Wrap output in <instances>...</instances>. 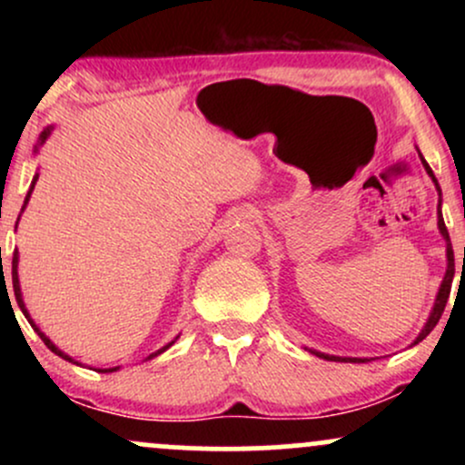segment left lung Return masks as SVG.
<instances>
[{"label":"left lung","mask_w":465,"mask_h":465,"mask_svg":"<svg viewBox=\"0 0 465 465\" xmlns=\"http://www.w3.org/2000/svg\"><path fill=\"white\" fill-rule=\"evenodd\" d=\"M420 157H421V154H420ZM421 163H424L426 173H429V177L433 179V183H435L437 192H440V212H437V227H440V233H441V236H444V240H446V260H448V266H446V275H444V280H441L440 292H437V297H435V306H433V311H430L429 322L424 323V328H421V332L418 334V339H415L413 343H411V345H418L421 339H426V336L430 334V330H433L435 325H437V322H440V319H441V312H444V308H446L448 295H450L452 277H455V253H452L450 236H448V229H446L444 216H441V190H440V183H437V179H435L433 170H430V165L426 163V159H424V157H421ZM312 354H317L319 359H325V361H336V362H367V361H370V359H350V356H332V354H323V351H314V350H312Z\"/></svg>","instance_id":"obj_1"}]
</instances>
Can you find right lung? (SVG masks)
Listing matches in <instances>:
<instances>
[{
  "instance_id": "add662e5",
  "label": "right lung",
  "mask_w": 465,
  "mask_h": 465,
  "mask_svg": "<svg viewBox=\"0 0 465 465\" xmlns=\"http://www.w3.org/2000/svg\"><path fill=\"white\" fill-rule=\"evenodd\" d=\"M50 133H52V126H47V129H44V133H41V135H39V143H36V146H35V153L39 151V146H41V143H45L47 137H50ZM36 179H39V174H35V179H32V185H30L28 194H25V201H24V207H21V212H24V210H25V205H28V201H30V194H32V190H35V183H36ZM19 216H21V214H19ZM17 223H19V218H17ZM17 264H19V253H17V251H15V253H13V288H15V300H17L19 308H21V312L25 314V319H28L30 325H32V328L36 330V334L41 336V341H44V343L47 345V348H50L52 351H54V354L61 356V359H65V361H69V362H76V361H74V359H69V356L65 354V351H61V350H58L56 345L52 343V341L47 339V336H45L44 332H41L39 328H36V323L32 322V319H30V312H28V308H25V303H24V297H21V286H19V273H17ZM4 282H6V280H4ZM173 343H174V341H170V343H168V345H163L162 350L153 351V354L148 356L146 361H151V359H154V356H157V354H162V351L168 350L170 345H173ZM76 365H78V362H76ZM117 370H120V367H106V370H95V371H100V373H111V371H117Z\"/></svg>"
}]
</instances>
